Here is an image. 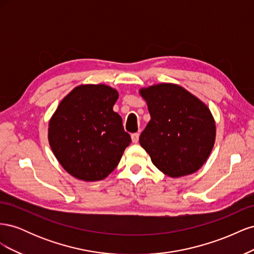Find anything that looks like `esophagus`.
Masks as SVG:
<instances>
[{
    "label": "esophagus",
    "instance_id": "34e87169",
    "mask_svg": "<svg viewBox=\"0 0 254 254\" xmlns=\"http://www.w3.org/2000/svg\"><path fill=\"white\" fill-rule=\"evenodd\" d=\"M139 136H140V134L137 133V132L132 133V134H131V140H132V142H133V143H137V142H139Z\"/></svg>",
    "mask_w": 254,
    "mask_h": 254
}]
</instances>
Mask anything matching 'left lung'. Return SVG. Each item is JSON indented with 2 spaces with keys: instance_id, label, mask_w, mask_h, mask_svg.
Listing matches in <instances>:
<instances>
[{
  "instance_id": "obj_1",
  "label": "left lung",
  "mask_w": 254,
  "mask_h": 254,
  "mask_svg": "<svg viewBox=\"0 0 254 254\" xmlns=\"http://www.w3.org/2000/svg\"><path fill=\"white\" fill-rule=\"evenodd\" d=\"M150 121L140 144L163 174L178 178L197 172L209 158L216 126L207 106L175 83H159L140 90Z\"/></svg>"
}]
</instances>
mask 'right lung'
Here are the masks:
<instances>
[{
	"instance_id": "obj_1",
	"label": "right lung",
	"mask_w": 254,
	"mask_h": 254,
	"mask_svg": "<svg viewBox=\"0 0 254 254\" xmlns=\"http://www.w3.org/2000/svg\"><path fill=\"white\" fill-rule=\"evenodd\" d=\"M119 92L107 84H81L60 102L49 123V143L75 178L105 179L118 166L131 137L113 111Z\"/></svg>"
}]
</instances>
